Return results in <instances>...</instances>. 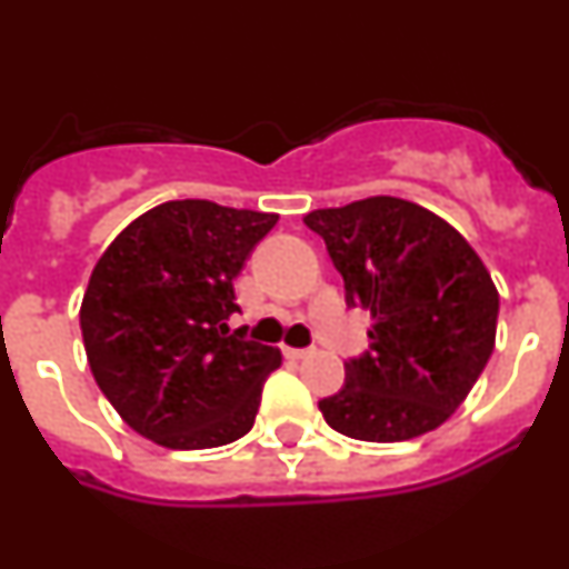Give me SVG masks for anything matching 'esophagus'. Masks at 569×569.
I'll use <instances>...</instances> for the list:
<instances>
[{"instance_id": "esophagus-1", "label": "esophagus", "mask_w": 569, "mask_h": 569, "mask_svg": "<svg viewBox=\"0 0 569 569\" xmlns=\"http://www.w3.org/2000/svg\"><path fill=\"white\" fill-rule=\"evenodd\" d=\"M313 353V350H308V347H284V356H288V359H308V356Z\"/></svg>"}]
</instances>
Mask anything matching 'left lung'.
<instances>
[{"instance_id": "left-lung-1", "label": "left lung", "mask_w": 569, "mask_h": 569, "mask_svg": "<svg viewBox=\"0 0 569 569\" xmlns=\"http://www.w3.org/2000/svg\"><path fill=\"white\" fill-rule=\"evenodd\" d=\"M328 244L350 308L370 310V353L319 401L333 430L407 441L445 425L496 347L499 290L470 241L433 210L370 196L305 216Z\"/></svg>"}]
</instances>
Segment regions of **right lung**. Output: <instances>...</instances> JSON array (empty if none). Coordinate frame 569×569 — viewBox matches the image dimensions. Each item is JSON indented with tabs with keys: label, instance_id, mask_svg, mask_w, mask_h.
<instances>
[{
	"label": "right lung",
	"instance_id": "add662e5",
	"mask_svg": "<svg viewBox=\"0 0 569 569\" xmlns=\"http://www.w3.org/2000/svg\"><path fill=\"white\" fill-rule=\"evenodd\" d=\"M276 213L204 199L156 204L90 273L79 325L99 390L139 436L170 450L241 439L279 347L230 333L233 279Z\"/></svg>",
	"mask_w": 569,
	"mask_h": 569
}]
</instances>
